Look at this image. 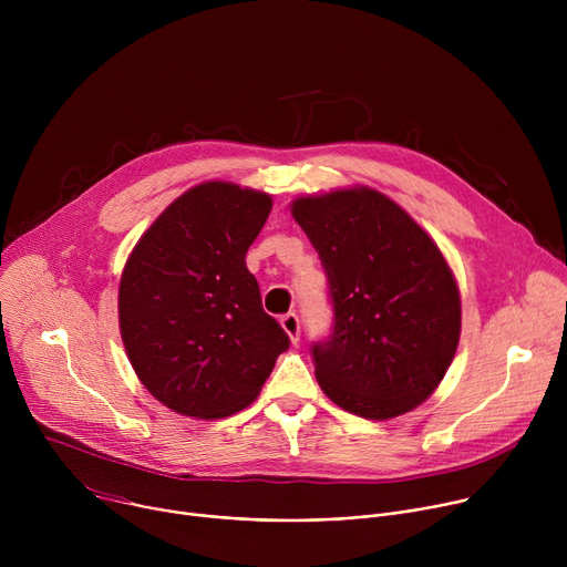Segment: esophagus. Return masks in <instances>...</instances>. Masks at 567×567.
I'll list each match as a JSON object with an SVG mask.
<instances>
[{
    "instance_id": "obj_1",
    "label": "esophagus",
    "mask_w": 567,
    "mask_h": 567,
    "mask_svg": "<svg viewBox=\"0 0 567 567\" xmlns=\"http://www.w3.org/2000/svg\"><path fill=\"white\" fill-rule=\"evenodd\" d=\"M280 326H282V330L289 334L291 343H298V341H300V318H298L293 311H289V313H285V316L280 318Z\"/></svg>"
}]
</instances>
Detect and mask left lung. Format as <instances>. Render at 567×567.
Wrapping results in <instances>:
<instances>
[{
  "label": "left lung",
  "mask_w": 567,
  "mask_h": 567,
  "mask_svg": "<svg viewBox=\"0 0 567 567\" xmlns=\"http://www.w3.org/2000/svg\"><path fill=\"white\" fill-rule=\"evenodd\" d=\"M334 309L332 334L311 346L316 379L337 406L390 420L426 401L460 341V291L429 233L385 195L346 188L300 197Z\"/></svg>",
  "instance_id": "1"
}]
</instances>
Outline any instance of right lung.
I'll return each mask as SVG.
<instances>
[{
  "mask_svg": "<svg viewBox=\"0 0 567 567\" xmlns=\"http://www.w3.org/2000/svg\"><path fill=\"white\" fill-rule=\"evenodd\" d=\"M271 197L206 182L136 241L118 287V326L141 383L171 411L228 417L260 394L287 332L262 309L247 251Z\"/></svg>",
  "mask_w": 567,
  "mask_h": 567,
  "instance_id": "1",
  "label": "right lung"
}]
</instances>
